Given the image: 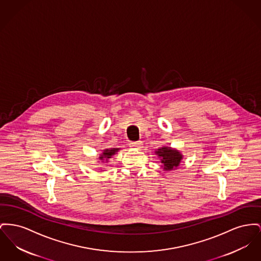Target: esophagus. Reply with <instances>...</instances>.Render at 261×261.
I'll list each match as a JSON object with an SVG mask.
<instances>
[{
  "mask_svg": "<svg viewBox=\"0 0 261 261\" xmlns=\"http://www.w3.org/2000/svg\"><path fill=\"white\" fill-rule=\"evenodd\" d=\"M129 146H130L131 148H133V149H141V148L143 147V143H142V141L131 142V143L129 144Z\"/></svg>",
  "mask_w": 261,
  "mask_h": 261,
  "instance_id": "1",
  "label": "esophagus"
}]
</instances>
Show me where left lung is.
<instances>
[{"label":"left lung","instance_id":"left-lung-1","mask_svg":"<svg viewBox=\"0 0 261 261\" xmlns=\"http://www.w3.org/2000/svg\"><path fill=\"white\" fill-rule=\"evenodd\" d=\"M155 153L161 156V162L164 165V169L166 170L172 169L173 168L178 167L180 160L182 159V155L179 152L170 149L169 147H163L162 149H159Z\"/></svg>","mask_w":261,"mask_h":261}]
</instances>
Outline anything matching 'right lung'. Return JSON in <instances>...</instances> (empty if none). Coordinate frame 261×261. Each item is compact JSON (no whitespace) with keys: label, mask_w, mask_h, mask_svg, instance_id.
Wrapping results in <instances>:
<instances>
[{"label":"right lung","mask_w":261,"mask_h":261,"mask_svg":"<svg viewBox=\"0 0 261 261\" xmlns=\"http://www.w3.org/2000/svg\"><path fill=\"white\" fill-rule=\"evenodd\" d=\"M118 151H119V149H108V150L103 151V153H101V155L99 156V159H100L102 162H105V160L108 161V159H110L114 153H116V152H118Z\"/></svg>","instance_id":"add662e5"}]
</instances>
